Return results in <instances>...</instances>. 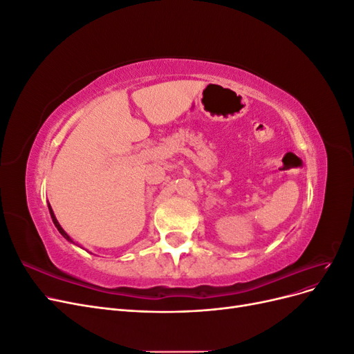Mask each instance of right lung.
Segmentation results:
<instances>
[{
  "label": "right lung",
  "instance_id": "right-lung-1",
  "mask_svg": "<svg viewBox=\"0 0 354 354\" xmlns=\"http://www.w3.org/2000/svg\"><path fill=\"white\" fill-rule=\"evenodd\" d=\"M48 209H50V216H51V220H53V223H55V226L57 227V230L60 232V234H62V236L63 238H65V239H68L69 242H72V243H75L72 239H71V236H69V234L65 232V230H63L62 229V226H60V224H59V221H57V218H56V216H55V212H53V209H51V207H50V203H48Z\"/></svg>",
  "mask_w": 354,
  "mask_h": 354
}]
</instances>
